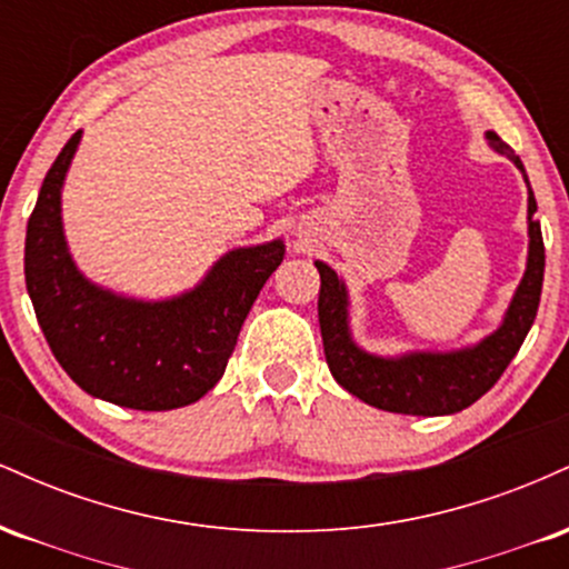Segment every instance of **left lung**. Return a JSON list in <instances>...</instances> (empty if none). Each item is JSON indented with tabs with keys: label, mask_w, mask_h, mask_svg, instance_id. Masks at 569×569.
Returning <instances> with one entry per match:
<instances>
[{
	"label": "left lung",
	"mask_w": 569,
	"mask_h": 569,
	"mask_svg": "<svg viewBox=\"0 0 569 569\" xmlns=\"http://www.w3.org/2000/svg\"><path fill=\"white\" fill-rule=\"evenodd\" d=\"M485 139L492 152L519 168L527 184V238H530L527 264L498 329L489 331L479 342L452 350H403L396 356L371 352L352 337L348 283L329 264L316 259L321 272L318 323H321L326 363L331 377L369 407L417 417H441L468 409L500 380L525 342L527 331L532 329L546 270L543 234L535 221L538 202L519 154L495 130H487Z\"/></svg>",
	"instance_id": "left-lung-1"
}]
</instances>
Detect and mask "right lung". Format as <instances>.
<instances>
[{
    "label": "right lung",
    "instance_id": "right-lung-1",
    "mask_svg": "<svg viewBox=\"0 0 569 569\" xmlns=\"http://www.w3.org/2000/svg\"><path fill=\"white\" fill-rule=\"evenodd\" d=\"M80 141L77 130L44 176L26 230V291L37 321L84 393L139 411L189 407L224 375L248 310L283 262V238L221 253L173 297H130L96 283L63 232L61 194Z\"/></svg>",
    "mask_w": 569,
    "mask_h": 569
}]
</instances>
